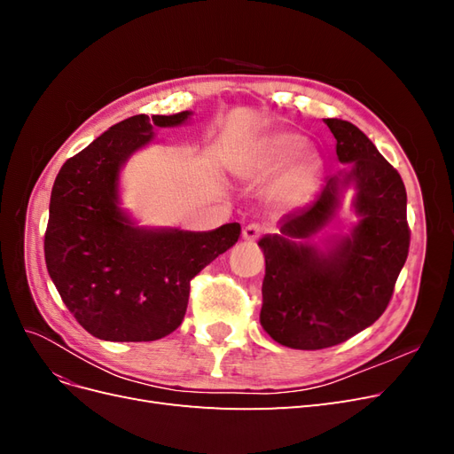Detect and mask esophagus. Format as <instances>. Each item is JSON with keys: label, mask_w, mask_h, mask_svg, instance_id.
Listing matches in <instances>:
<instances>
[{"label": "esophagus", "mask_w": 454, "mask_h": 454, "mask_svg": "<svg viewBox=\"0 0 454 454\" xmlns=\"http://www.w3.org/2000/svg\"><path fill=\"white\" fill-rule=\"evenodd\" d=\"M263 231H265L263 225L250 223V225H246V227L242 229V239L248 240V242H254V240H257L261 235H263Z\"/></svg>", "instance_id": "esophagus-1"}]
</instances>
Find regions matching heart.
<instances>
[{"mask_svg": "<svg viewBox=\"0 0 454 454\" xmlns=\"http://www.w3.org/2000/svg\"><path fill=\"white\" fill-rule=\"evenodd\" d=\"M305 145L307 138L297 132L270 134L246 155L240 172L252 182H267L280 173L270 185V197L278 204H294L309 193L322 168L320 157Z\"/></svg>", "mask_w": 454, "mask_h": 454, "instance_id": "b5f03b06", "label": "heart"}]
</instances>
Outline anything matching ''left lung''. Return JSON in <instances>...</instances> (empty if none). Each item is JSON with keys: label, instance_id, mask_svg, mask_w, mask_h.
<instances>
[{"label": "left lung", "instance_id": "left-lung-1", "mask_svg": "<svg viewBox=\"0 0 454 454\" xmlns=\"http://www.w3.org/2000/svg\"><path fill=\"white\" fill-rule=\"evenodd\" d=\"M324 122L339 160L351 164L329 176L305 208L286 215L277 235L259 240L265 254L259 322L280 345L299 350L335 347L375 324L390 303L411 240L402 176L352 122ZM348 184L356 189L361 222L324 253L308 239L334 215Z\"/></svg>", "mask_w": 454, "mask_h": 454}]
</instances>
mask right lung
I'll use <instances>...</instances> for the list:
<instances>
[{"label":"right lung","instance_id":"right-lung-1","mask_svg":"<svg viewBox=\"0 0 454 454\" xmlns=\"http://www.w3.org/2000/svg\"><path fill=\"white\" fill-rule=\"evenodd\" d=\"M191 112L134 115L64 162L52 185L45 231L51 280L94 337L157 340L182 324L191 280L240 237L239 223L214 231L145 229L119 206V172L153 140V129L180 127Z\"/></svg>","mask_w":454,"mask_h":454}]
</instances>
